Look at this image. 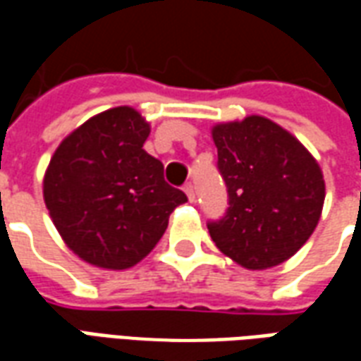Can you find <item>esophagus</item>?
<instances>
[{"mask_svg": "<svg viewBox=\"0 0 361 361\" xmlns=\"http://www.w3.org/2000/svg\"><path fill=\"white\" fill-rule=\"evenodd\" d=\"M183 191H185V195H188L189 203H193V201H195V191H193V185H191V183H188V185L183 188Z\"/></svg>", "mask_w": 361, "mask_h": 361, "instance_id": "34e87169", "label": "esophagus"}]
</instances>
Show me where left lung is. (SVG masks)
<instances>
[{
    "instance_id": "left-lung-1",
    "label": "left lung",
    "mask_w": 361,
    "mask_h": 361,
    "mask_svg": "<svg viewBox=\"0 0 361 361\" xmlns=\"http://www.w3.org/2000/svg\"><path fill=\"white\" fill-rule=\"evenodd\" d=\"M228 212L209 224L226 257L250 271L284 263L310 240L325 203L317 160L284 127L263 116L212 127Z\"/></svg>"
}]
</instances>
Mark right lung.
Instances as JSON below:
<instances>
[{"instance_id":"obj_1","label":"right lung","mask_w":361,"mask_h":361,"mask_svg":"<svg viewBox=\"0 0 361 361\" xmlns=\"http://www.w3.org/2000/svg\"><path fill=\"white\" fill-rule=\"evenodd\" d=\"M150 123L131 106L100 111L59 142L44 173V203L61 240L85 263L108 271L154 250L188 197L164 181L142 145Z\"/></svg>"}]
</instances>
